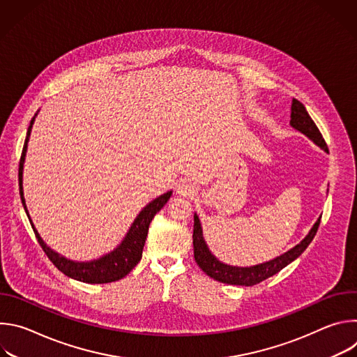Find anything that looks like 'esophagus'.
<instances>
[{
	"instance_id": "34e87169",
	"label": "esophagus",
	"mask_w": 357,
	"mask_h": 357,
	"mask_svg": "<svg viewBox=\"0 0 357 357\" xmlns=\"http://www.w3.org/2000/svg\"><path fill=\"white\" fill-rule=\"evenodd\" d=\"M176 193L183 197L192 196L195 193V185L189 179H182L176 185Z\"/></svg>"
}]
</instances>
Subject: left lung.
Returning a JSON list of instances; mask_svg holds the SVG:
<instances>
[{
	"label": "left lung",
	"instance_id": "8db88e82",
	"mask_svg": "<svg viewBox=\"0 0 357 357\" xmlns=\"http://www.w3.org/2000/svg\"><path fill=\"white\" fill-rule=\"evenodd\" d=\"M291 126L294 128H296L298 131H301L302 134L310 137L317 145H319L322 149H325L328 152V145H326L319 128L317 127L314 120L310 117L308 112L305 110L303 105L296 98H292V105H291ZM319 223H321V218L317 220V223L314 225V227L311 229L308 236L305 237L299 244H296L294 248L284 252L282 256H280L271 261L254 266V267H231V266L223 264L219 260H216L213 254L209 251L205 240H203L199 218L195 215L193 216V236H192L193 257H195V261L199 266V268L205 274H208L211 278H213L219 282H223V284H229V285L251 287V285H256V284L273 277L274 274L281 271L284 267H287L289 263H292L295 259H298L305 251V248H307L311 244V241L314 240V237L318 231Z\"/></svg>",
	"mask_w": 357,
	"mask_h": 357
}]
</instances>
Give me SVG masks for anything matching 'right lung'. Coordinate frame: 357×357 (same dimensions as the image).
I'll return each mask as SVG.
<instances>
[{"label": "right lung", "instance_id": "right-lung-1", "mask_svg": "<svg viewBox=\"0 0 357 357\" xmlns=\"http://www.w3.org/2000/svg\"><path fill=\"white\" fill-rule=\"evenodd\" d=\"M33 120H35V117L31 120V124L28 127L26 138L24 142L22 154H21V160H20V169H18L20 195H21V200H22V205H24L28 219H29V215H28V211L25 206V199H24V192H22V169H24L25 152H26V145H28V139L31 135V128H32ZM171 195H172V192H167V193L161 195L160 197H157L155 200H152L149 205H146L139 212V215L134 220V223H132L131 229L128 230L123 243L114 251L107 254V256L101 257L98 260H94V261H90V263H75V261L66 260L65 257H61L58 252L52 251L43 243V240L35 230L31 219H29V222H31L33 233L38 238L39 245L45 251L47 259L52 261V264L61 273H63L65 275H68L73 280L83 281L87 284H106V282H113V281L121 280L139 263V260L142 257V248H144V244L146 240L149 223L152 222V219H154V216L165 206V203L168 202Z\"/></svg>", "mask_w": 357, "mask_h": 357}]
</instances>
